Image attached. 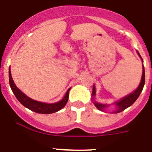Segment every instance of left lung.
I'll return each instance as SVG.
<instances>
[{
	"mask_svg": "<svg viewBox=\"0 0 152 152\" xmlns=\"http://www.w3.org/2000/svg\"><path fill=\"white\" fill-rule=\"evenodd\" d=\"M137 53H138V54H139V56H140V58L142 59L141 56H140V54L139 53V52H138V51H137ZM142 62H143V60H142ZM142 68H143L142 75V80H141V82H140V84L139 85L138 88L136 89L134 92H133L131 94H130V95H128V96H126L124 97L123 99H121V100H119V101L117 102L116 103H115L117 105V110L115 111V113H119V112H121V111H123L124 110H125L126 108H127L128 107H130V105H133L135 102H136V100L137 99L138 97L140 96V93H141V92L142 91V89H143V87H144V85H145L144 66H142ZM95 94H96V89H95V86L93 85V93H92V95L95 96ZM94 105H95L96 107L99 110H100V111H104V110H105V108H106V107H107L106 105L97 103V102H94Z\"/></svg>",
	"mask_w": 152,
	"mask_h": 152,
	"instance_id": "8db88e82",
	"label": "left lung"
}]
</instances>
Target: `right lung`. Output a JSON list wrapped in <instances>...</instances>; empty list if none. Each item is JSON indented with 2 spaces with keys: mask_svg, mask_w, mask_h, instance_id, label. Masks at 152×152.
Here are the masks:
<instances>
[{
  "mask_svg": "<svg viewBox=\"0 0 152 152\" xmlns=\"http://www.w3.org/2000/svg\"><path fill=\"white\" fill-rule=\"evenodd\" d=\"M9 82L10 86L11 87L12 93H14L15 96L16 97L19 102L22 104V105H24L28 109L31 110V111H34L36 113L39 114H44V115H47V114H52L54 112L59 111L62 109L66 103L68 102V99H69V90L70 89L68 90V91L65 93V96L62 99L61 101L56 102V103L53 104H47L44 103V102H41L35 101L34 99H31L27 96H26L24 93H22L16 86L15 85L13 80L11 76L10 69H9Z\"/></svg>",
  "mask_w": 152,
  "mask_h": 152,
  "instance_id": "obj_1",
  "label": "right lung"
}]
</instances>
